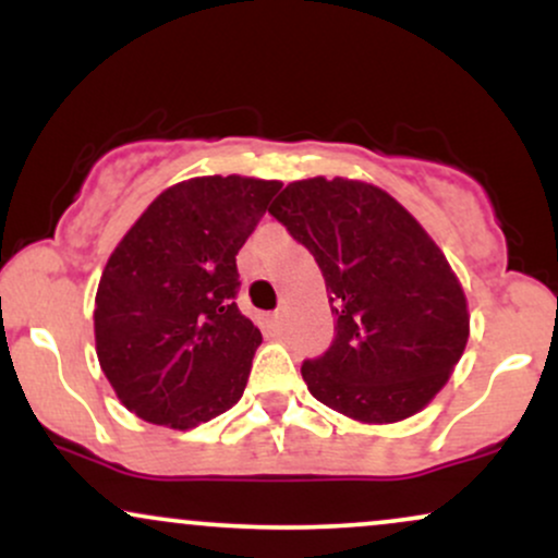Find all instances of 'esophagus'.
Listing matches in <instances>:
<instances>
[{
    "instance_id": "obj_1",
    "label": "esophagus",
    "mask_w": 558,
    "mask_h": 558,
    "mask_svg": "<svg viewBox=\"0 0 558 558\" xmlns=\"http://www.w3.org/2000/svg\"><path fill=\"white\" fill-rule=\"evenodd\" d=\"M272 319H275V323H278V325H283V319H286V310H278V312H275Z\"/></svg>"
}]
</instances>
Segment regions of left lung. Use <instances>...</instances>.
Listing matches in <instances>:
<instances>
[{
    "instance_id": "1",
    "label": "left lung",
    "mask_w": 558,
    "mask_h": 558,
    "mask_svg": "<svg viewBox=\"0 0 558 558\" xmlns=\"http://www.w3.org/2000/svg\"><path fill=\"white\" fill-rule=\"evenodd\" d=\"M270 215L323 270L336 338L306 388L351 420L417 414L462 360L470 315L430 235L386 191L345 178L286 185Z\"/></svg>"
}]
</instances>
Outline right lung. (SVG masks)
Wrapping results in <instances>:
<instances>
[{
  "label": "right lung",
  "instance_id": "right-lung-1",
  "mask_svg": "<svg viewBox=\"0 0 558 558\" xmlns=\"http://www.w3.org/2000/svg\"><path fill=\"white\" fill-rule=\"evenodd\" d=\"M280 185L241 175L178 183L112 252L96 291V356L141 420L189 430L243 396L262 332L235 306V254Z\"/></svg>",
  "mask_w": 558,
  "mask_h": 558
}]
</instances>
